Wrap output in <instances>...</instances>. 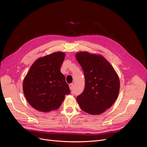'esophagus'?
Here are the masks:
<instances>
[{"mask_svg":"<svg viewBox=\"0 0 147 147\" xmlns=\"http://www.w3.org/2000/svg\"><path fill=\"white\" fill-rule=\"evenodd\" d=\"M73 87V83H71V84H69V89H70V90H72Z\"/></svg>","mask_w":147,"mask_h":147,"instance_id":"obj_1","label":"esophagus"}]
</instances>
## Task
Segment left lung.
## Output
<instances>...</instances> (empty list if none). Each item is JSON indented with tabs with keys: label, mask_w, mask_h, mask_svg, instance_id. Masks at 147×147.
Listing matches in <instances>:
<instances>
[{
	"label": "left lung",
	"mask_w": 147,
	"mask_h": 147,
	"mask_svg": "<svg viewBox=\"0 0 147 147\" xmlns=\"http://www.w3.org/2000/svg\"><path fill=\"white\" fill-rule=\"evenodd\" d=\"M76 58L82 67L85 78L83 93L76 98L80 109L92 115L103 113L118 97L120 80L115 69L99 54L80 52Z\"/></svg>",
	"instance_id": "8db88e82"
}]
</instances>
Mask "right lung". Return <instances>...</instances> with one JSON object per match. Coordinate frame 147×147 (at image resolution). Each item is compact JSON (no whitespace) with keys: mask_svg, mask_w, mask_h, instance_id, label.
I'll return each instance as SVG.
<instances>
[{"mask_svg":"<svg viewBox=\"0 0 147 147\" xmlns=\"http://www.w3.org/2000/svg\"><path fill=\"white\" fill-rule=\"evenodd\" d=\"M63 52H53L36 59L23 80L22 89L29 104L42 112L59 109L70 94L60 69L65 58Z\"/></svg>","mask_w":147,"mask_h":147,"instance_id":"1","label":"right lung"}]
</instances>
